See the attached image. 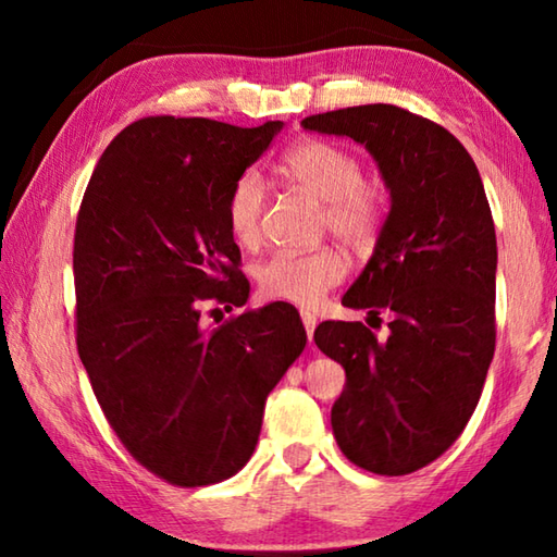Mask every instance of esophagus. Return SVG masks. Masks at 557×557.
Wrapping results in <instances>:
<instances>
[{
  "mask_svg": "<svg viewBox=\"0 0 557 557\" xmlns=\"http://www.w3.org/2000/svg\"><path fill=\"white\" fill-rule=\"evenodd\" d=\"M301 324H305L309 342H312V338H314V329H317V314H312V312H301Z\"/></svg>",
  "mask_w": 557,
  "mask_h": 557,
  "instance_id": "esophagus-1",
  "label": "esophagus"
}]
</instances>
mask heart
Instances as JSON below:
<instances>
[{"mask_svg":"<svg viewBox=\"0 0 557 557\" xmlns=\"http://www.w3.org/2000/svg\"><path fill=\"white\" fill-rule=\"evenodd\" d=\"M282 169L299 188L324 201L322 225L354 250L371 248L385 221V196L361 178L358 159L322 139H305L282 157ZM268 191L256 172H245L233 184L225 219L243 248H258L265 231ZM346 275V258L336 248L280 252L258 270L260 292L268 299L312 309Z\"/></svg>","mask_w":557,"mask_h":557,"instance_id":"b5f03b06","label":"heart"}]
</instances>
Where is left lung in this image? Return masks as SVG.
<instances>
[{"label":"left lung","instance_id":"obj_1","mask_svg":"<svg viewBox=\"0 0 557 557\" xmlns=\"http://www.w3.org/2000/svg\"><path fill=\"white\" fill-rule=\"evenodd\" d=\"M351 137L379 164L391 211L344 307L388 309V338L361 322H324L314 342L344 366L334 437L356 467L400 476L437 459L474 412L496 324V231L482 176L455 135L395 106L301 120Z\"/></svg>","mask_w":557,"mask_h":557}]
</instances>
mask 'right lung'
<instances>
[{
  "instance_id": "add662e5",
  "label": "right lung",
  "mask_w": 557,
  "mask_h": 557,
  "mask_svg": "<svg viewBox=\"0 0 557 557\" xmlns=\"http://www.w3.org/2000/svg\"><path fill=\"white\" fill-rule=\"evenodd\" d=\"M282 127L137 120L108 145L83 196L73 245L81 361L122 445L176 486L245 467L270 391L307 346L285 301L215 329L201 322L209 299L248 301L225 203Z\"/></svg>"
}]
</instances>
